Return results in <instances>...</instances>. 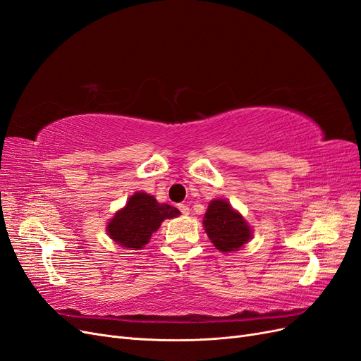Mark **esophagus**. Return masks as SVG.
<instances>
[{"mask_svg":"<svg viewBox=\"0 0 361 361\" xmlns=\"http://www.w3.org/2000/svg\"><path fill=\"white\" fill-rule=\"evenodd\" d=\"M179 211L183 214V215H188L190 214V207L187 204H179Z\"/></svg>","mask_w":361,"mask_h":361,"instance_id":"obj_1","label":"esophagus"}]
</instances>
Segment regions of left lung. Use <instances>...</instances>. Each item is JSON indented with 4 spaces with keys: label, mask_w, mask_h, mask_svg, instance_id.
I'll return each mask as SVG.
<instances>
[{
    "label": "left lung",
    "mask_w": 361,
    "mask_h": 361,
    "mask_svg": "<svg viewBox=\"0 0 361 361\" xmlns=\"http://www.w3.org/2000/svg\"><path fill=\"white\" fill-rule=\"evenodd\" d=\"M203 226L212 244L223 253L238 251L253 236L244 216L221 199L212 200L207 206Z\"/></svg>",
    "instance_id": "1"
}]
</instances>
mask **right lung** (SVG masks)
Returning a JSON list of instances; mask_svg holds the SVG:
<instances>
[{"instance_id":"1","label":"right lung","mask_w":361,"mask_h":361,"mask_svg":"<svg viewBox=\"0 0 361 361\" xmlns=\"http://www.w3.org/2000/svg\"><path fill=\"white\" fill-rule=\"evenodd\" d=\"M180 212L174 206L158 203L154 195L135 192L106 224V233L116 244L128 250H141L167 218Z\"/></svg>"}]
</instances>
